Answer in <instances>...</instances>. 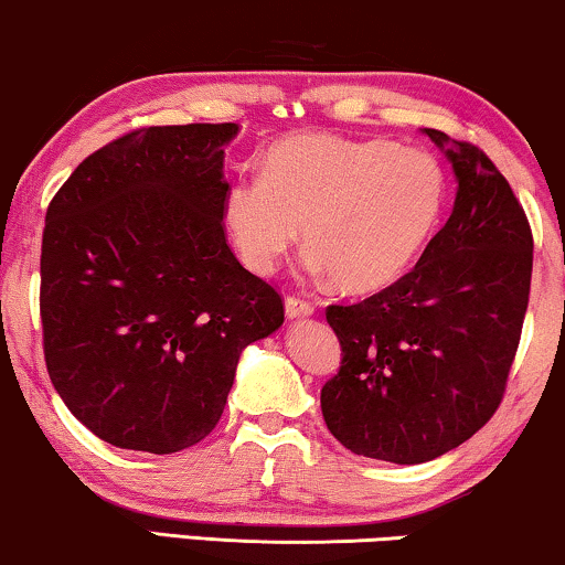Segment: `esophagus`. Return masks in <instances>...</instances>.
<instances>
[{
    "mask_svg": "<svg viewBox=\"0 0 565 565\" xmlns=\"http://www.w3.org/2000/svg\"><path fill=\"white\" fill-rule=\"evenodd\" d=\"M311 313H313L311 300H303L296 296H290L288 300H285V316H288V319H306V316H311Z\"/></svg>",
    "mask_w": 565,
    "mask_h": 565,
    "instance_id": "34e87169",
    "label": "esophagus"
}]
</instances>
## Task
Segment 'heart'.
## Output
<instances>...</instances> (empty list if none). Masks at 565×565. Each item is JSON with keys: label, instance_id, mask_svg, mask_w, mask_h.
Here are the masks:
<instances>
[{"label": "heart", "instance_id": "heart-1", "mask_svg": "<svg viewBox=\"0 0 565 565\" xmlns=\"http://www.w3.org/2000/svg\"><path fill=\"white\" fill-rule=\"evenodd\" d=\"M445 172L424 149L388 138L296 134L273 143L262 174L223 195V226L249 273L269 277L300 236L306 267L342 290L398 280L435 228Z\"/></svg>", "mask_w": 565, "mask_h": 565}]
</instances>
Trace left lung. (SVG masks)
<instances>
[{
  "mask_svg": "<svg viewBox=\"0 0 565 565\" xmlns=\"http://www.w3.org/2000/svg\"><path fill=\"white\" fill-rule=\"evenodd\" d=\"M424 134L458 180L452 215L412 273L327 308L342 365L321 388L323 422L347 450L398 466L450 452L497 412L532 277V231L504 174L478 146Z\"/></svg>",
  "mask_w": 565,
  "mask_h": 565,
  "instance_id": "8db88e82",
  "label": "left lung"
}]
</instances>
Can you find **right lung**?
I'll list each match as a JSON object with an SVG mask.
<instances>
[{"mask_svg":"<svg viewBox=\"0 0 565 565\" xmlns=\"http://www.w3.org/2000/svg\"><path fill=\"white\" fill-rule=\"evenodd\" d=\"M236 134L130 130L84 159L45 213V367L68 412L122 450L205 439L244 347L285 321L282 298L223 234V146Z\"/></svg>","mask_w":565,"mask_h":565,"instance_id":"1","label":"right lung"}]
</instances>
